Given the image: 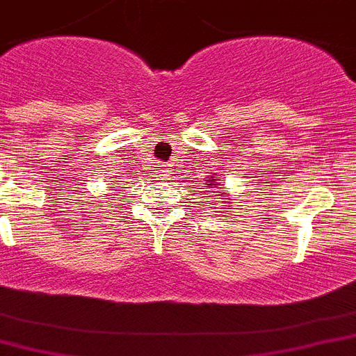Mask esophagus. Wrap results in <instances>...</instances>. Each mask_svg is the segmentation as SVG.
<instances>
[{
  "instance_id": "esophagus-1",
  "label": "esophagus",
  "mask_w": 356,
  "mask_h": 356,
  "mask_svg": "<svg viewBox=\"0 0 356 356\" xmlns=\"http://www.w3.org/2000/svg\"><path fill=\"white\" fill-rule=\"evenodd\" d=\"M169 172H171V165L169 164H159L155 168V176L159 180H165L169 178Z\"/></svg>"
}]
</instances>
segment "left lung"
Instances as JSON below:
<instances>
[{
	"instance_id": "8db88e82",
	"label": "left lung",
	"mask_w": 356,
	"mask_h": 356,
	"mask_svg": "<svg viewBox=\"0 0 356 356\" xmlns=\"http://www.w3.org/2000/svg\"><path fill=\"white\" fill-rule=\"evenodd\" d=\"M203 185H207L208 188H220V187H218V185H220V181H218L213 175H210V178H208V180H204ZM213 192H218L217 195H226L227 194V192H224V191H213ZM204 197H210V200H213V195H204ZM215 200H222V197H215ZM211 203H213V201H207L208 207H210Z\"/></svg>"
}]
</instances>
